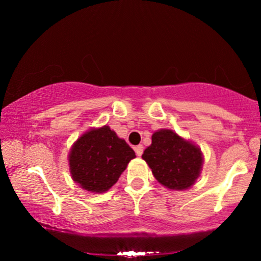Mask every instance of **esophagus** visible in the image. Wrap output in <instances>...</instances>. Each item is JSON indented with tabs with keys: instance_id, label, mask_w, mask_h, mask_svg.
Returning a JSON list of instances; mask_svg holds the SVG:
<instances>
[{
	"instance_id": "esophagus-1",
	"label": "esophagus",
	"mask_w": 261,
	"mask_h": 261,
	"mask_svg": "<svg viewBox=\"0 0 261 261\" xmlns=\"http://www.w3.org/2000/svg\"><path fill=\"white\" fill-rule=\"evenodd\" d=\"M134 151H135V153H137L138 156H141L142 152H144V146H142V145H138L137 147L134 148Z\"/></svg>"
}]
</instances>
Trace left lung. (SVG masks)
Instances as JSON below:
<instances>
[{
	"mask_svg": "<svg viewBox=\"0 0 261 261\" xmlns=\"http://www.w3.org/2000/svg\"><path fill=\"white\" fill-rule=\"evenodd\" d=\"M142 159L151 167L153 176L171 190H187L201 174V148L171 129L156 130L152 144L144 151Z\"/></svg>",
	"mask_w": 261,
	"mask_h": 261,
	"instance_id": "1",
	"label": "left lung"
}]
</instances>
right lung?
<instances>
[{
    "instance_id": "add662e5",
    "label": "right lung",
    "mask_w": 261,
    "mask_h": 261,
    "mask_svg": "<svg viewBox=\"0 0 261 261\" xmlns=\"http://www.w3.org/2000/svg\"><path fill=\"white\" fill-rule=\"evenodd\" d=\"M135 158V152L108 126L92 128L77 139L69 153L72 179L91 192L108 191Z\"/></svg>"
}]
</instances>
